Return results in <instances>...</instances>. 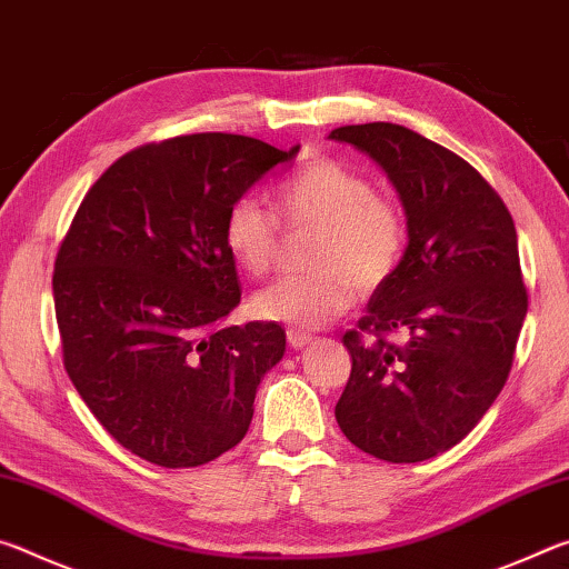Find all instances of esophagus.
Listing matches in <instances>:
<instances>
[{"instance_id":"1","label":"esophagus","mask_w":569,"mask_h":569,"mask_svg":"<svg viewBox=\"0 0 569 569\" xmlns=\"http://www.w3.org/2000/svg\"><path fill=\"white\" fill-rule=\"evenodd\" d=\"M286 339H288V346H291V349H303V346L313 341V336L306 333V331H298V329H288Z\"/></svg>"}]
</instances>
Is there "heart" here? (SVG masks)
Here are the masks:
<instances>
[{
	"instance_id": "heart-1",
	"label": "heart",
	"mask_w": 569,
	"mask_h": 569,
	"mask_svg": "<svg viewBox=\"0 0 569 569\" xmlns=\"http://www.w3.org/2000/svg\"><path fill=\"white\" fill-rule=\"evenodd\" d=\"M273 203L286 226L319 236L308 250L313 271L278 278L253 296L261 319L316 329L351 306L353 286L373 291L401 263L407 218L361 170L313 158L276 188ZM223 243L246 273L266 276L281 253V226L256 198L240 196L226 210Z\"/></svg>"
}]
</instances>
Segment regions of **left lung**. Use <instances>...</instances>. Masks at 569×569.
<instances>
[{"mask_svg": "<svg viewBox=\"0 0 569 569\" xmlns=\"http://www.w3.org/2000/svg\"><path fill=\"white\" fill-rule=\"evenodd\" d=\"M329 138L379 162L409 226L399 268L343 333L351 377L336 421L366 455L413 465L459 445L512 371L527 316L515 220L465 158L409 128L346 124Z\"/></svg>", "mask_w": 569, "mask_h": 569, "instance_id": "1", "label": "left lung"}]
</instances>
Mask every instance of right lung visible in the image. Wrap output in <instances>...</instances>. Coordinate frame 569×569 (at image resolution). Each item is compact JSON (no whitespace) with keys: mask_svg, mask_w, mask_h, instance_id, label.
I'll list each match as a JSON object with an SVG mask.
<instances>
[{"mask_svg":"<svg viewBox=\"0 0 569 569\" xmlns=\"http://www.w3.org/2000/svg\"><path fill=\"white\" fill-rule=\"evenodd\" d=\"M296 152L228 132L148 142L102 172L62 238L52 293L67 377L150 465L200 467L233 449L281 361L276 321L220 326L240 303L223 218Z\"/></svg>","mask_w":569,"mask_h":569,"instance_id":"obj_1","label":"right lung"}]
</instances>
